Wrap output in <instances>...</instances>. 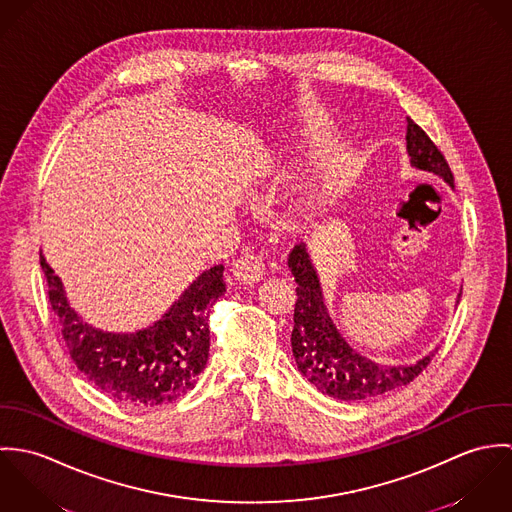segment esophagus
<instances>
[{
    "instance_id": "esophagus-1",
    "label": "esophagus",
    "mask_w": 512,
    "mask_h": 512,
    "mask_svg": "<svg viewBox=\"0 0 512 512\" xmlns=\"http://www.w3.org/2000/svg\"><path fill=\"white\" fill-rule=\"evenodd\" d=\"M264 270H266V268H264V262H262V258L256 256V254H242V256L236 258L234 264H232V274H234V278H236L238 282L246 284V286L260 282V280L264 278V274H266Z\"/></svg>"
}]
</instances>
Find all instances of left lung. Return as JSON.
I'll return each mask as SVG.
<instances>
[{"mask_svg":"<svg viewBox=\"0 0 512 512\" xmlns=\"http://www.w3.org/2000/svg\"><path fill=\"white\" fill-rule=\"evenodd\" d=\"M406 149L414 167L436 173L453 187V173L443 153L412 118H408L406 128ZM288 264L297 284L293 357L299 372L319 392L345 402L368 400L410 384L430 365L434 353L416 365L408 366H378L366 361L347 345L333 325L305 244H297L293 248Z\"/></svg>","mask_w":512,"mask_h":512,"instance_id":"1","label":"left lung"}]
</instances>
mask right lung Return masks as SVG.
Here are the masks:
<instances>
[{
    "label": "right lung",
    "mask_w": 512,
    "mask_h": 512,
    "mask_svg": "<svg viewBox=\"0 0 512 512\" xmlns=\"http://www.w3.org/2000/svg\"><path fill=\"white\" fill-rule=\"evenodd\" d=\"M39 262L69 355L100 392L130 408L151 410L195 388L209 359V311L226 292L220 264L205 270L157 323L120 335L82 323L43 254Z\"/></svg>",
    "instance_id": "1"
}]
</instances>
